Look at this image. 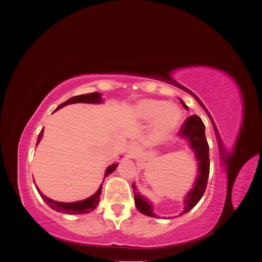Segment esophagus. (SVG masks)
<instances>
[{
  "instance_id": "obj_1",
  "label": "esophagus",
  "mask_w": 262,
  "mask_h": 262,
  "mask_svg": "<svg viewBox=\"0 0 262 262\" xmlns=\"http://www.w3.org/2000/svg\"><path fill=\"white\" fill-rule=\"evenodd\" d=\"M126 150H128V153H129L130 156L134 157V156H137L140 153V147H139V145L137 143H134V142H132V143H130L128 145V149H126Z\"/></svg>"
}]
</instances>
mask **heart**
I'll return each instance as SVG.
<instances>
[{"label":"heart","instance_id":"b5f03b06","mask_svg":"<svg viewBox=\"0 0 262 262\" xmlns=\"http://www.w3.org/2000/svg\"><path fill=\"white\" fill-rule=\"evenodd\" d=\"M133 115L142 122L154 120L152 136L156 142L168 139L179 126L182 114L178 106L161 99H142L133 109Z\"/></svg>","mask_w":262,"mask_h":262}]
</instances>
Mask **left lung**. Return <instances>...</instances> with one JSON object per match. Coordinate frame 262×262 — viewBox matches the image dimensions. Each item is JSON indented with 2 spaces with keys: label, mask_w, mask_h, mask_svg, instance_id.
I'll use <instances>...</instances> for the list:
<instances>
[{
  "label": "left lung",
  "mask_w": 262,
  "mask_h": 262,
  "mask_svg": "<svg viewBox=\"0 0 262 262\" xmlns=\"http://www.w3.org/2000/svg\"><path fill=\"white\" fill-rule=\"evenodd\" d=\"M182 106L188 109L187 105L184 101L180 100ZM179 136L188 141L189 146L195 154V158L198 161V175L196 179L192 188L190 189L188 194L185 196V208L184 212L181 214H185L191 210L194 205L201 200V198L205 191L208 184V178L210 173V158H209V144L207 138H205V126L200 117L195 115L190 116L186 119L184 124L181 125ZM133 193H134V201H136V207L141 212L145 214L147 216L157 217L153 213V205L145 196L142 195L134 186Z\"/></svg>",
  "instance_id": "1"
}]
</instances>
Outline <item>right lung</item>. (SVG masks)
<instances>
[{
  "label": "right lung",
  "mask_w": 262,
  "mask_h": 262,
  "mask_svg": "<svg viewBox=\"0 0 262 262\" xmlns=\"http://www.w3.org/2000/svg\"><path fill=\"white\" fill-rule=\"evenodd\" d=\"M75 102H86V104H99V102H102L101 99V94L99 93H91V94H85V95H78V96H74L72 98L68 99L66 102H63V104L59 105L58 108L55 110H58L62 107H64L67 105L70 104H75ZM42 134H43V129L40 131L38 136V140H37V144L40 142L41 138H42ZM118 167V164H113L110 165L109 167L106 169L105 172V177L109 173H112L116 170V168ZM39 194L42 198V200L49 205V207L57 211V212H61V213H64V214H85V213H90L93 210L96 209V207L99 203V198L101 194V185L99 187V189L97 190L96 193H94L92 196L87 198L85 200L82 201H76V202H71V203H66V202H58V201H54L49 199V198H47L43 193H41L40 190L38 189V187H36Z\"/></svg>",
  "instance_id": "1"
}]
</instances>
